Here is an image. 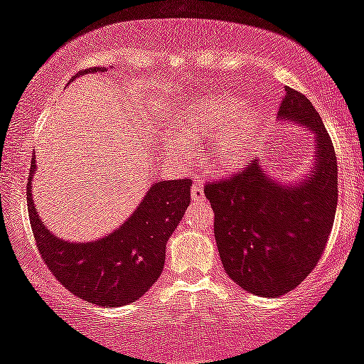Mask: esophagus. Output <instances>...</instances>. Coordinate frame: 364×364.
Here are the masks:
<instances>
[{
  "mask_svg": "<svg viewBox=\"0 0 364 364\" xmlns=\"http://www.w3.org/2000/svg\"><path fill=\"white\" fill-rule=\"evenodd\" d=\"M205 198V193H203V186L200 181L193 183L191 185V200L193 202H202Z\"/></svg>",
  "mask_w": 364,
  "mask_h": 364,
  "instance_id": "34e87169",
  "label": "esophagus"
}]
</instances>
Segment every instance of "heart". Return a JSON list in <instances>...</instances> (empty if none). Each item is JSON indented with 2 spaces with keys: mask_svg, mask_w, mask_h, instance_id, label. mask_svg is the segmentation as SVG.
I'll return each mask as SVG.
<instances>
[{
  "mask_svg": "<svg viewBox=\"0 0 364 364\" xmlns=\"http://www.w3.org/2000/svg\"><path fill=\"white\" fill-rule=\"evenodd\" d=\"M262 121V109L255 103L219 95L198 103L188 112L181 136L188 143H210V159L218 169L233 171L243 166L252 150L255 134ZM188 143L176 139L169 145L176 157L190 154Z\"/></svg>",
  "mask_w": 364,
  "mask_h": 364,
  "instance_id": "b5f03b06",
  "label": "heart"
}]
</instances>
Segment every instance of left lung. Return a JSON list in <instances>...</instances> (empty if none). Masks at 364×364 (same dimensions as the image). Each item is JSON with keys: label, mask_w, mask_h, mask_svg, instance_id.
I'll return each mask as SVG.
<instances>
[{"label": "left lung", "mask_w": 364, "mask_h": 364, "mask_svg": "<svg viewBox=\"0 0 364 364\" xmlns=\"http://www.w3.org/2000/svg\"><path fill=\"white\" fill-rule=\"evenodd\" d=\"M279 121L314 134V166L294 185L274 181L261 161L242 173L207 183L214 235L228 277L247 292L279 297L314 269L337 210V157L321 117L299 91L287 87Z\"/></svg>", "instance_id": "obj_1"}]
</instances>
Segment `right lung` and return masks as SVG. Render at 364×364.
Listing matches in <instances>:
<instances>
[{"label":"right lung","mask_w":364,"mask_h":364,"mask_svg":"<svg viewBox=\"0 0 364 364\" xmlns=\"http://www.w3.org/2000/svg\"><path fill=\"white\" fill-rule=\"evenodd\" d=\"M107 70L102 67L81 70ZM27 210L39 254L48 269L77 297L97 306H126L138 301L157 282L166 261V243L190 205L191 179L154 183L133 214L115 231L93 242H69L55 237L39 219L31 181Z\"/></svg>","instance_id":"right-lung-1"}]
</instances>
